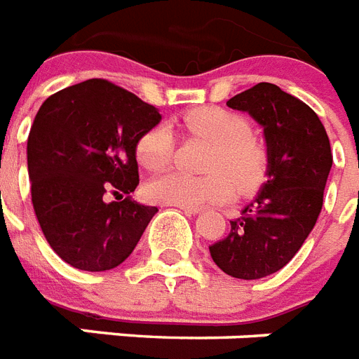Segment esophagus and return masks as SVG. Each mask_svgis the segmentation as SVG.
Here are the masks:
<instances>
[{"mask_svg":"<svg viewBox=\"0 0 359 359\" xmlns=\"http://www.w3.org/2000/svg\"><path fill=\"white\" fill-rule=\"evenodd\" d=\"M176 208H180L185 215H198L200 213V209L198 208H183V205H176Z\"/></svg>","mask_w":359,"mask_h":359,"instance_id":"obj_1","label":"esophagus"}]
</instances>
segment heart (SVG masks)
Masks as SVG:
<instances>
[{
    "label": "heart",
    "instance_id": "1",
    "mask_svg": "<svg viewBox=\"0 0 359 359\" xmlns=\"http://www.w3.org/2000/svg\"><path fill=\"white\" fill-rule=\"evenodd\" d=\"M180 124L191 135L215 142L209 156V176H191L170 170L146 183L150 202L163 205L198 208L208 202H224L241 191L256 189L266 172V150L250 133L248 120L226 109L205 105L183 113ZM137 159L148 170H161L174 157V137L168 126L156 124L140 135L135 146Z\"/></svg>",
    "mask_w": 359,
    "mask_h": 359
}]
</instances>
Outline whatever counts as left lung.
<instances>
[{
	"label": "left lung",
	"instance_id": "8db88e82",
	"mask_svg": "<svg viewBox=\"0 0 359 359\" xmlns=\"http://www.w3.org/2000/svg\"><path fill=\"white\" fill-rule=\"evenodd\" d=\"M263 128L266 182L229 220L231 231L209 246L220 271L241 280L274 274L293 259L323 209L332 150L325 126L311 107L272 83H257L226 102Z\"/></svg>",
	"mask_w": 359,
	"mask_h": 359
}]
</instances>
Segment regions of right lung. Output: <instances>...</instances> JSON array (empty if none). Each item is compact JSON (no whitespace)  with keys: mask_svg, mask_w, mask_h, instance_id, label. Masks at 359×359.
Returning <instances> with one entry per match:
<instances>
[{"mask_svg":"<svg viewBox=\"0 0 359 359\" xmlns=\"http://www.w3.org/2000/svg\"><path fill=\"white\" fill-rule=\"evenodd\" d=\"M159 120L154 105L105 79L62 88L40 105L27 139L31 200L46 241L68 265L111 271L135 250L157 213L130 196L139 185L135 146Z\"/></svg>","mask_w":359,"mask_h":359,"instance_id":"right-lung-1","label":"right lung"}]
</instances>
